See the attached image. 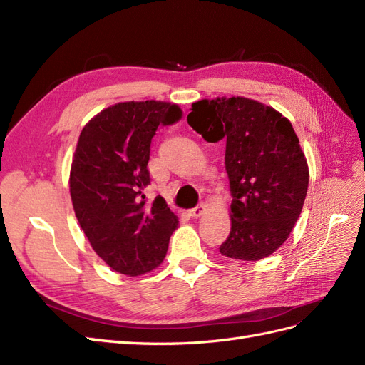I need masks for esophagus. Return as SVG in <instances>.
Masks as SVG:
<instances>
[{
  "label": "esophagus",
  "mask_w": 365,
  "mask_h": 365,
  "mask_svg": "<svg viewBox=\"0 0 365 365\" xmlns=\"http://www.w3.org/2000/svg\"><path fill=\"white\" fill-rule=\"evenodd\" d=\"M205 208H207V205H205V204H200L197 207H195V208L189 210V215H190L192 217H200V216L205 212Z\"/></svg>",
  "instance_id": "esophagus-1"
}]
</instances>
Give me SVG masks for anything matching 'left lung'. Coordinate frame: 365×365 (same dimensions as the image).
Wrapping results in <instances>:
<instances>
[{
    "instance_id": "1",
    "label": "left lung",
    "mask_w": 365,
    "mask_h": 365,
    "mask_svg": "<svg viewBox=\"0 0 365 365\" xmlns=\"http://www.w3.org/2000/svg\"><path fill=\"white\" fill-rule=\"evenodd\" d=\"M189 125L207 141L225 140L231 230L219 251L256 262L288 239L306 200L309 168L291 121L247 97L195 102Z\"/></svg>"
}]
</instances>
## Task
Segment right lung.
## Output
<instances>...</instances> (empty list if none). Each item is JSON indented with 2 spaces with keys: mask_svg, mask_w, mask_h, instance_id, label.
Masks as SVG:
<instances>
[{
  "mask_svg": "<svg viewBox=\"0 0 365 365\" xmlns=\"http://www.w3.org/2000/svg\"><path fill=\"white\" fill-rule=\"evenodd\" d=\"M169 102H120L83 126L70 170L73 208L108 267L134 277L163 263L178 217L161 196L148 204V163L158 126L181 120Z\"/></svg>",
  "mask_w": 365,
  "mask_h": 365,
  "instance_id": "right-lung-1",
  "label": "right lung"
}]
</instances>
